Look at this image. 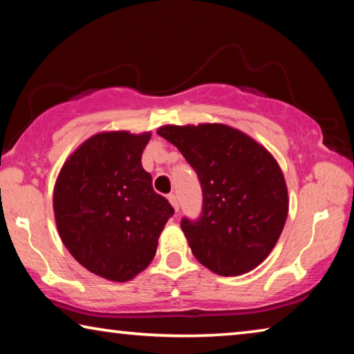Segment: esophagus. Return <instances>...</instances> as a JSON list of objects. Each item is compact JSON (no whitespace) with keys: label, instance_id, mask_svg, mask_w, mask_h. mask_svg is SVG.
Masks as SVG:
<instances>
[{"label":"esophagus","instance_id":"obj_1","mask_svg":"<svg viewBox=\"0 0 354 354\" xmlns=\"http://www.w3.org/2000/svg\"><path fill=\"white\" fill-rule=\"evenodd\" d=\"M168 201H170L171 206L175 207V211L178 212V211H179V203H178V197H176V195H175V194L168 195Z\"/></svg>","mask_w":354,"mask_h":354}]
</instances>
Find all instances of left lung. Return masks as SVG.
Masks as SVG:
<instances>
[{
    "label": "left lung",
    "mask_w": 354,
    "mask_h": 354,
    "mask_svg": "<svg viewBox=\"0 0 354 354\" xmlns=\"http://www.w3.org/2000/svg\"><path fill=\"white\" fill-rule=\"evenodd\" d=\"M197 171L203 209L181 228L201 265L218 276H241L269 255L288 214L283 173L254 138L225 124L164 126Z\"/></svg>",
    "instance_id": "left-lung-1"
}]
</instances>
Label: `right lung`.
<instances>
[{
  "label": "right lung",
  "instance_id": "1",
  "mask_svg": "<svg viewBox=\"0 0 354 354\" xmlns=\"http://www.w3.org/2000/svg\"><path fill=\"white\" fill-rule=\"evenodd\" d=\"M149 138V132L97 133L66 160L55 184V221L67 250L113 282L131 280L149 265L175 212L142 167Z\"/></svg>",
  "mask_w": 354,
  "mask_h": 354
}]
</instances>
